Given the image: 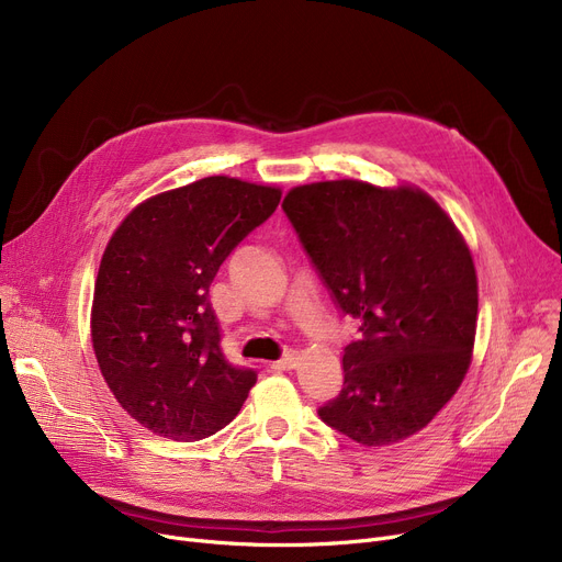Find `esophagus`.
I'll use <instances>...</instances> for the list:
<instances>
[{"label": "esophagus", "mask_w": 562, "mask_h": 562, "mask_svg": "<svg viewBox=\"0 0 562 562\" xmlns=\"http://www.w3.org/2000/svg\"><path fill=\"white\" fill-rule=\"evenodd\" d=\"M296 362H299L296 352H286V356H282L280 360H276L271 367H273L276 371H291L293 367H296Z\"/></svg>", "instance_id": "34e87169"}]
</instances>
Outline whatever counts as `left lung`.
Here are the masks:
<instances>
[{
  "instance_id": "left-lung-1",
  "label": "left lung",
  "mask_w": 562,
  "mask_h": 562,
  "mask_svg": "<svg viewBox=\"0 0 562 562\" xmlns=\"http://www.w3.org/2000/svg\"><path fill=\"white\" fill-rule=\"evenodd\" d=\"M282 210L337 310L360 321L341 392L318 417L364 447L415 435L458 392L474 348L479 282L460 232L424 191L360 180L296 187Z\"/></svg>"
}]
</instances>
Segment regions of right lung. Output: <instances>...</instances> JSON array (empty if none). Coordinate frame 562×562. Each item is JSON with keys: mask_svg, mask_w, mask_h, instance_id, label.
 I'll return each instance as SVG.
<instances>
[{"mask_svg": "<svg viewBox=\"0 0 562 562\" xmlns=\"http://www.w3.org/2000/svg\"><path fill=\"white\" fill-rule=\"evenodd\" d=\"M280 195L204 177L140 202L113 232L93 293V348L109 390L147 430L195 441L239 415L257 371L223 356L210 286Z\"/></svg>", "mask_w": 562, "mask_h": 562, "instance_id": "right-lung-1", "label": "right lung"}]
</instances>
